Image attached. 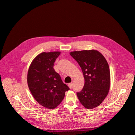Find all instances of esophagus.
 I'll return each instance as SVG.
<instances>
[{
  "instance_id": "obj_1",
  "label": "esophagus",
  "mask_w": 135,
  "mask_h": 135,
  "mask_svg": "<svg viewBox=\"0 0 135 135\" xmlns=\"http://www.w3.org/2000/svg\"><path fill=\"white\" fill-rule=\"evenodd\" d=\"M72 85H73V84H72V83H69V84H68V86H69V88H70V89H71V88H72Z\"/></svg>"
}]
</instances>
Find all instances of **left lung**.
<instances>
[{
  "label": "left lung",
  "mask_w": 135,
  "mask_h": 135,
  "mask_svg": "<svg viewBox=\"0 0 135 135\" xmlns=\"http://www.w3.org/2000/svg\"><path fill=\"white\" fill-rule=\"evenodd\" d=\"M70 55L79 65L84 78L83 89L76 93L79 101L88 109L98 107L110 89V73L107 60L93 50L71 52Z\"/></svg>",
  "instance_id": "obj_1"
}]
</instances>
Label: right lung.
<instances>
[{
    "label": "right lung",
    "instance_id": "right-lung-1",
    "mask_svg": "<svg viewBox=\"0 0 135 135\" xmlns=\"http://www.w3.org/2000/svg\"><path fill=\"white\" fill-rule=\"evenodd\" d=\"M60 52H43L32 61L27 73L28 88L38 103L53 109L61 103L69 90L56 73L54 65Z\"/></svg>",
    "mask_w": 135,
    "mask_h": 135
}]
</instances>
